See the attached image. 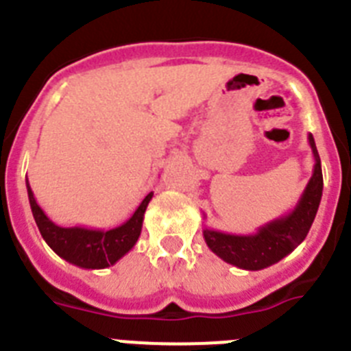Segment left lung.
I'll return each instance as SVG.
<instances>
[{
    "instance_id": "1",
    "label": "left lung",
    "mask_w": 351,
    "mask_h": 351,
    "mask_svg": "<svg viewBox=\"0 0 351 351\" xmlns=\"http://www.w3.org/2000/svg\"><path fill=\"white\" fill-rule=\"evenodd\" d=\"M309 145H311L315 167L313 176L309 179L304 193L300 195L299 202L288 214L276 218L272 221L260 226L256 234L234 235L225 232L204 228V239L213 253L232 263L239 269L246 271H260L269 265L280 262L291 251L302 243L313 221L316 210L320 206L322 191H324V176H322V163L318 151H316L315 138L309 133Z\"/></svg>"
}]
</instances>
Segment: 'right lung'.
<instances>
[{
    "label": "right lung",
    "mask_w": 351,
    "mask_h": 351,
    "mask_svg": "<svg viewBox=\"0 0 351 351\" xmlns=\"http://www.w3.org/2000/svg\"><path fill=\"white\" fill-rule=\"evenodd\" d=\"M26 188L31 213L43 241L51 246L56 255L82 269H107L123 258L141 237L144 213L153 198V191H151L133 213L132 218L123 225L110 230H96V228H86V226L56 225L36 204L35 195L31 191L27 181Z\"/></svg>",
    "instance_id": "1"
}]
</instances>
